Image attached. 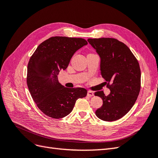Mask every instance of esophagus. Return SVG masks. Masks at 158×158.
Instances as JSON below:
<instances>
[{
  "label": "esophagus",
  "mask_w": 158,
  "mask_h": 158,
  "mask_svg": "<svg viewBox=\"0 0 158 158\" xmlns=\"http://www.w3.org/2000/svg\"><path fill=\"white\" fill-rule=\"evenodd\" d=\"M87 95L88 97H92L94 95V94L93 92H92V91H88V94H87Z\"/></svg>",
  "instance_id": "34e87169"
}]
</instances>
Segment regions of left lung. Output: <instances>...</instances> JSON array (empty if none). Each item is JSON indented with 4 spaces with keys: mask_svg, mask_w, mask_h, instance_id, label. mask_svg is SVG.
Segmentation results:
<instances>
[{
    "mask_svg": "<svg viewBox=\"0 0 158 158\" xmlns=\"http://www.w3.org/2000/svg\"><path fill=\"white\" fill-rule=\"evenodd\" d=\"M88 41L100 56L101 74L111 90L107 96L103 92L95 93L103 99V106L95 114L105 121L118 120L130 111L139 95V63L128 47L114 38L88 39Z\"/></svg>",
    "mask_w": 158,
    "mask_h": 158,
    "instance_id": "obj_1",
    "label": "left lung"
}]
</instances>
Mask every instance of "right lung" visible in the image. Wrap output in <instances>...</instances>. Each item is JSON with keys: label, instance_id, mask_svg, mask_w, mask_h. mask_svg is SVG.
I'll use <instances>...</instances> for the list:
<instances>
[{"label": "right lung", "instance_id": "right-lung-1", "mask_svg": "<svg viewBox=\"0 0 158 158\" xmlns=\"http://www.w3.org/2000/svg\"><path fill=\"white\" fill-rule=\"evenodd\" d=\"M88 42L82 38L51 37L42 42L30 57L27 84L41 111L54 118L66 117L73 111L76 100L86 96L82 88H68L61 85L57 76L65 70L74 52Z\"/></svg>", "mask_w": 158, "mask_h": 158}]
</instances>
